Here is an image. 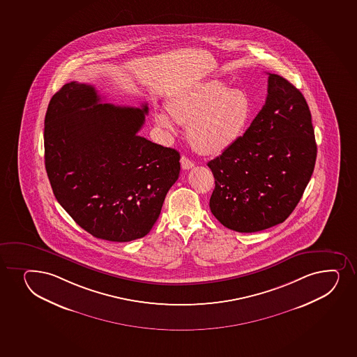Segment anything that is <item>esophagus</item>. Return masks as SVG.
<instances>
[{
  "instance_id": "34e87169",
  "label": "esophagus",
  "mask_w": 357,
  "mask_h": 357,
  "mask_svg": "<svg viewBox=\"0 0 357 357\" xmlns=\"http://www.w3.org/2000/svg\"><path fill=\"white\" fill-rule=\"evenodd\" d=\"M181 169H192L193 166H195V162L192 160H190L188 158L183 155L181 159Z\"/></svg>"
}]
</instances>
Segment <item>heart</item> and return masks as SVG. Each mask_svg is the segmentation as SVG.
Returning <instances> with one entry per match:
<instances>
[{
	"instance_id": "obj_1",
	"label": "heart",
	"mask_w": 357,
	"mask_h": 357,
	"mask_svg": "<svg viewBox=\"0 0 357 357\" xmlns=\"http://www.w3.org/2000/svg\"><path fill=\"white\" fill-rule=\"evenodd\" d=\"M169 112L176 122L188 126V140L198 152L220 154L240 139L252 115V103L242 90L210 80L174 97ZM155 121L174 132L167 114L156 112Z\"/></svg>"
}]
</instances>
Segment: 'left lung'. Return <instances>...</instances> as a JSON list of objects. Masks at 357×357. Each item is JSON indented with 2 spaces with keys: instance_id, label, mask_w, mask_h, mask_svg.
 Returning a JSON list of instances; mask_svg holds the SVG:
<instances>
[{
  "instance_id": "1",
  "label": "left lung",
  "mask_w": 357,
  "mask_h": 357,
  "mask_svg": "<svg viewBox=\"0 0 357 357\" xmlns=\"http://www.w3.org/2000/svg\"><path fill=\"white\" fill-rule=\"evenodd\" d=\"M266 103L235 144L208 161L215 178L213 216L238 233L280 225L301 201L317 158L312 120L303 93L268 73Z\"/></svg>"
}]
</instances>
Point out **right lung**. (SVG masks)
<instances>
[{"instance_id": "1", "label": "right lung", "mask_w": 357, "mask_h": 357, "mask_svg": "<svg viewBox=\"0 0 357 357\" xmlns=\"http://www.w3.org/2000/svg\"><path fill=\"white\" fill-rule=\"evenodd\" d=\"M149 107L100 103L93 85L71 82L50 100L45 167L58 203L102 240L146 236L181 172L176 149L137 132Z\"/></svg>"}]
</instances>
